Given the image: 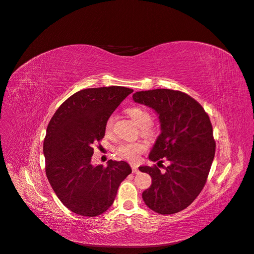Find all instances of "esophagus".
Wrapping results in <instances>:
<instances>
[{
	"label": "esophagus",
	"instance_id": "obj_1",
	"mask_svg": "<svg viewBox=\"0 0 254 254\" xmlns=\"http://www.w3.org/2000/svg\"><path fill=\"white\" fill-rule=\"evenodd\" d=\"M131 170H132V173H134V174H138V173H140L139 169L137 167H135V166L131 167Z\"/></svg>",
	"mask_w": 254,
	"mask_h": 254
}]
</instances>
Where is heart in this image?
I'll return each instance as SVG.
<instances>
[{
    "mask_svg": "<svg viewBox=\"0 0 254 254\" xmlns=\"http://www.w3.org/2000/svg\"><path fill=\"white\" fill-rule=\"evenodd\" d=\"M128 116L132 119L136 125H138L140 127L142 128L143 134L148 135L150 134V125L152 123V117L151 114L145 110L144 108H141V107H130L127 110ZM113 116H110L107 120L106 123V131L109 132L112 128L113 126ZM147 149V145L142 142H137V143H128V142H123L120 143L117 148H116V152L117 154L123 157L128 162L135 163L137 161H139L140 155Z\"/></svg>",
    "mask_w": 254,
    "mask_h": 254,
    "instance_id": "heart-1",
    "label": "heart"
}]
</instances>
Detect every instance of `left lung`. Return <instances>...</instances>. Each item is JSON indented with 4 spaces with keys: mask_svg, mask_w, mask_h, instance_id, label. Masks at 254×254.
Listing matches in <instances>:
<instances>
[{
    "mask_svg": "<svg viewBox=\"0 0 254 254\" xmlns=\"http://www.w3.org/2000/svg\"><path fill=\"white\" fill-rule=\"evenodd\" d=\"M132 100L152 108L161 123L149 159L158 166L162 158L169 162L164 172L157 166L139 167L152 179L143 201L158 214H174L188 208L206 184L216 146L210 118L194 99L179 90L137 91Z\"/></svg>",
    "mask_w": 254,
    "mask_h": 254,
    "instance_id": "8db88e82",
    "label": "left lung"
}]
</instances>
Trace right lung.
Instances as JSON below:
<instances>
[{"mask_svg": "<svg viewBox=\"0 0 254 254\" xmlns=\"http://www.w3.org/2000/svg\"><path fill=\"white\" fill-rule=\"evenodd\" d=\"M132 89L124 86L75 92L56 111L43 143L47 179L61 202L81 216L101 215L131 173L124 161L92 166V144L105 136L106 123Z\"/></svg>", "mask_w": 254, "mask_h": 254, "instance_id": "obj_1", "label": "right lung"}]
</instances>
